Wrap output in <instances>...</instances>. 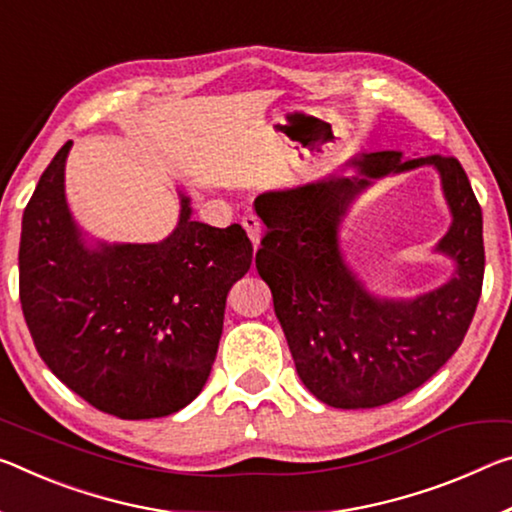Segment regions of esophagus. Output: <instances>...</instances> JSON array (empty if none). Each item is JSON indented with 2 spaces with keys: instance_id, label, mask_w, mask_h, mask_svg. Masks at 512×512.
I'll return each instance as SVG.
<instances>
[{
  "instance_id": "esophagus-1",
  "label": "esophagus",
  "mask_w": 512,
  "mask_h": 512,
  "mask_svg": "<svg viewBox=\"0 0 512 512\" xmlns=\"http://www.w3.org/2000/svg\"><path fill=\"white\" fill-rule=\"evenodd\" d=\"M241 225L248 232V239L253 241V248H257L259 241H262V223L257 221V216H243Z\"/></svg>"
}]
</instances>
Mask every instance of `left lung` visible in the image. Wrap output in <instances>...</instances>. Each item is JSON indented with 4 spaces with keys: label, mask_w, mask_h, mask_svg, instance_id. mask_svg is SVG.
<instances>
[{
    "label": "left lung",
    "mask_w": 512,
    "mask_h": 512,
    "mask_svg": "<svg viewBox=\"0 0 512 512\" xmlns=\"http://www.w3.org/2000/svg\"><path fill=\"white\" fill-rule=\"evenodd\" d=\"M421 165L441 175L452 225L434 252L452 259L454 273L426 295L376 297L347 266L338 227L369 185ZM346 166L355 173L259 193L253 207L266 234L255 264L303 385L332 408L364 410L410 394L458 351L481 298L483 214L453 157L362 152Z\"/></svg>",
    "instance_id": "left-lung-1"
}]
</instances>
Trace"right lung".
Masks as SVG:
<instances>
[{
  "instance_id": "1",
  "label": "right lung",
  "mask_w": 512,
  "mask_h": 512,
  "mask_svg": "<svg viewBox=\"0 0 512 512\" xmlns=\"http://www.w3.org/2000/svg\"><path fill=\"white\" fill-rule=\"evenodd\" d=\"M70 148L56 152L22 216L24 321L54 376L93 408L173 415L212 373L227 291L253 264V243L239 223L193 221L184 191L166 239H91L66 200Z\"/></svg>"
}]
</instances>
